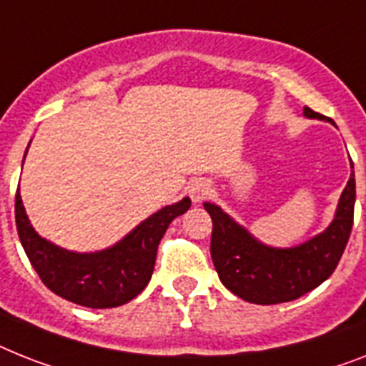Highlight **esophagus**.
I'll return each instance as SVG.
<instances>
[{
  "label": "esophagus",
  "mask_w": 366,
  "mask_h": 366,
  "mask_svg": "<svg viewBox=\"0 0 366 366\" xmlns=\"http://www.w3.org/2000/svg\"><path fill=\"white\" fill-rule=\"evenodd\" d=\"M211 192H213V190H211V185L205 179L192 181L189 187V196L194 204H200V202L207 200L211 196Z\"/></svg>",
  "instance_id": "34e87169"
}]
</instances>
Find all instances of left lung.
Returning a JSON list of instances; mask_svg holds the SVG:
<instances>
[{
    "label": "left lung",
    "mask_w": 366,
    "mask_h": 366,
    "mask_svg": "<svg viewBox=\"0 0 366 366\" xmlns=\"http://www.w3.org/2000/svg\"><path fill=\"white\" fill-rule=\"evenodd\" d=\"M305 116L327 119L309 107H305ZM353 204L355 177L352 172L331 226L294 249L265 247L235 224L220 207L204 204L213 220L211 258L220 282L237 297L256 305L286 303L301 297L337 269L352 234Z\"/></svg>",
    "instance_id": "left-lung-1"
}]
</instances>
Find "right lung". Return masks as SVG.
Segmentation results:
<instances>
[{"mask_svg": "<svg viewBox=\"0 0 366 366\" xmlns=\"http://www.w3.org/2000/svg\"><path fill=\"white\" fill-rule=\"evenodd\" d=\"M189 207V198L166 205L112 249L95 254H76L42 239L27 220L20 190L14 198L18 237L33 269L54 294L89 309L122 307L146 288L166 228Z\"/></svg>", "mask_w": 366, "mask_h": 366, "instance_id": "1", "label": "right lung"}]
</instances>
